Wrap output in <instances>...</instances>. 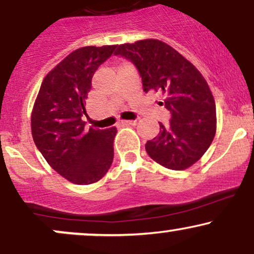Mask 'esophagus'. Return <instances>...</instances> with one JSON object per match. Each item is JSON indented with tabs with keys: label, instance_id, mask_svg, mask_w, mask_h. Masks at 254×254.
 <instances>
[{
	"label": "esophagus",
	"instance_id": "1",
	"mask_svg": "<svg viewBox=\"0 0 254 254\" xmlns=\"http://www.w3.org/2000/svg\"><path fill=\"white\" fill-rule=\"evenodd\" d=\"M136 121H122L121 124L124 125V127H131V125H136Z\"/></svg>",
	"mask_w": 254,
	"mask_h": 254
}]
</instances>
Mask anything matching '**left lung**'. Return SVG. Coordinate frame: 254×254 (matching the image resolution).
I'll return each mask as SVG.
<instances>
[{
	"label": "left lung",
	"instance_id": "obj_1",
	"mask_svg": "<svg viewBox=\"0 0 254 254\" xmlns=\"http://www.w3.org/2000/svg\"><path fill=\"white\" fill-rule=\"evenodd\" d=\"M116 56L129 60L142 77L143 90L164 94L160 105L170 111V124L145 143L154 161L182 171L197 162L216 132V106L196 66L161 40L145 39L117 46Z\"/></svg>",
	"mask_w": 254,
	"mask_h": 254
}]
</instances>
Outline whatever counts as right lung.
Listing matches in <instances>:
<instances>
[{
	"label": "right lung",
	"instance_id": "add662e5",
	"mask_svg": "<svg viewBox=\"0 0 254 254\" xmlns=\"http://www.w3.org/2000/svg\"><path fill=\"white\" fill-rule=\"evenodd\" d=\"M116 48L86 46L72 51L44 78L32 111L38 150L57 173L77 185L97 183L113 161L116 127L86 129L82 116L93 75Z\"/></svg>",
	"mask_w": 254,
	"mask_h": 254
}]
</instances>
